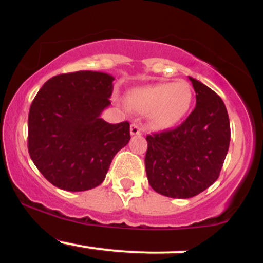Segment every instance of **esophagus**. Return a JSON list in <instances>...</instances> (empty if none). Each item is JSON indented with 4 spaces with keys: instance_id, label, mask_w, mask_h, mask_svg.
<instances>
[{
    "instance_id": "1",
    "label": "esophagus",
    "mask_w": 263,
    "mask_h": 263,
    "mask_svg": "<svg viewBox=\"0 0 263 263\" xmlns=\"http://www.w3.org/2000/svg\"><path fill=\"white\" fill-rule=\"evenodd\" d=\"M129 132H131L132 136L140 135L141 134V127L138 125H136V123H132L131 128H129Z\"/></svg>"
}]
</instances>
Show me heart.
<instances>
[{
    "instance_id": "obj_1",
    "label": "heart",
    "mask_w": 263,
    "mask_h": 263,
    "mask_svg": "<svg viewBox=\"0 0 263 263\" xmlns=\"http://www.w3.org/2000/svg\"><path fill=\"white\" fill-rule=\"evenodd\" d=\"M128 106L149 114L156 128H170L183 119L192 104V89L185 83H161L136 87L127 95Z\"/></svg>"
}]
</instances>
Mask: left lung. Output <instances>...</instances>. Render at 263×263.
Returning a JSON list of instances; mask_svg holds the SVG:
<instances>
[{
	"instance_id": "8db88e82",
	"label": "left lung",
	"mask_w": 263,
	"mask_h": 263,
	"mask_svg": "<svg viewBox=\"0 0 263 263\" xmlns=\"http://www.w3.org/2000/svg\"><path fill=\"white\" fill-rule=\"evenodd\" d=\"M197 105L177 128L146 137L144 164L149 185L170 198L188 199L215 182L230 144V121L224 101L193 79Z\"/></svg>"
}]
</instances>
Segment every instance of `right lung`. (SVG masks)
<instances>
[{
	"label": "right lung",
	"mask_w": 263,
	"mask_h": 263,
	"mask_svg": "<svg viewBox=\"0 0 263 263\" xmlns=\"http://www.w3.org/2000/svg\"><path fill=\"white\" fill-rule=\"evenodd\" d=\"M115 78L81 70L53 77L42 86L28 115V152L53 185L84 192L104 182L112 158L128 143L127 121L101 119L111 104Z\"/></svg>",
	"instance_id": "obj_1"
}]
</instances>
